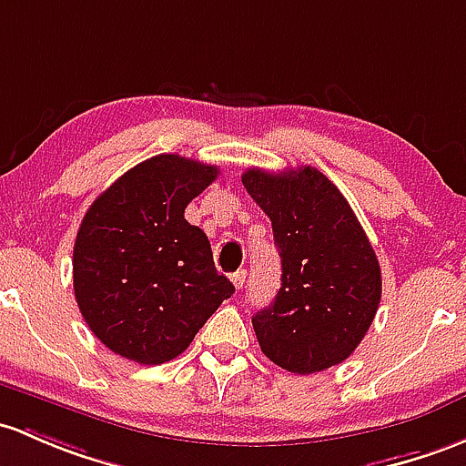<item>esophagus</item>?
Segmentation results:
<instances>
[{"instance_id": "esophagus-1", "label": "esophagus", "mask_w": 466, "mask_h": 466, "mask_svg": "<svg viewBox=\"0 0 466 466\" xmlns=\"http://www.w3.org/2000/svg\"><path fill=\"white\" fill-rule=\"evenodd\" d=\"M231 279H233L235 289H242V287H244V282H247V271H244V268H239L238 273H233V275H231Z\"/></svg>"}]
</instances>
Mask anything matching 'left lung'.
I'll use <instances>...</instances> for the list:
<instances>
[{
    "instance_id": "obj_1",
    "label": "left lung",
    "mask_w": 466,
    "mask_h": 466,
    "mask_svg": "<svg viewBox=\"0 0 466 466\" xmlns=\"http://www.w3.org/2000/svg\"><path fill=\"white\" fill-rule=\"evenodd\" d=\"M242 184L271 218L282 287L253 315L262 353L309 375L344 362L371 327L382 275L367 233L338 187L313 167L248 168Z\"/></svg>"
}]
</instances>
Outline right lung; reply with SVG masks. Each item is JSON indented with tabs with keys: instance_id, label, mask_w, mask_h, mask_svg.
Listing matches in <instances>:
<instances>
[{
	"instance_id": "add662e5",
	"label": "right lung",
	"mask_w": 466,
	"mask_h": 466,
	"mask_svg": "<svg viewBox=\"0 0 466 466\" xmlns=\"http://www.w3.org/2000/svg\"><path fill=\"white\" fill-rule=\"evenodd\" d=\"M218 167L155 155L91 204L73 248V289L88 329L113 353L164 364L187 351L235 287L184 208Z\"/></svg>"
}]
</instances>
